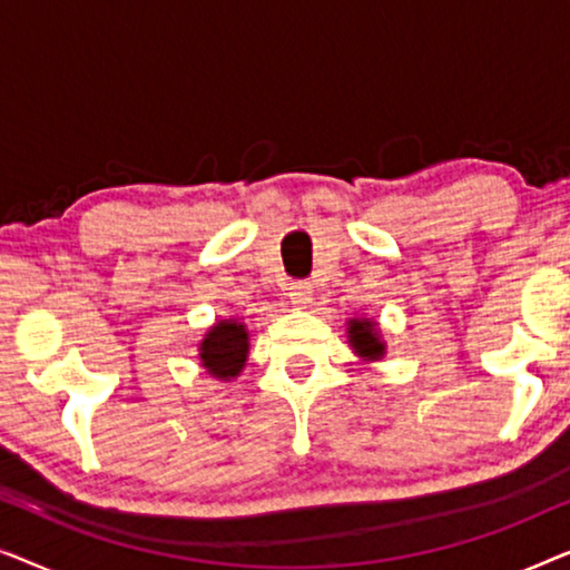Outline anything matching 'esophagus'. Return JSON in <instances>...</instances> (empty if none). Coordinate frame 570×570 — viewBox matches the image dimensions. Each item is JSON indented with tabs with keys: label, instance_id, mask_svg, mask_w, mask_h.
<instances>
[{
	"label": "esophagus",
	"instance_id": "34e87169",
	"mask_svg": "<svg viewBox=\"0 0 570 570\" xmlns=\"http://www.w3.org/2000/svg\"><path fill=\"white\" fill-rule=\"evenodd\" d=\"M287 295H291L293 303H306L314 291H311V283H306V279H298V283H291V287H287Z\"/></svg>",
	"mask_w": 570,
	"mask_h": 570
}]
</instances>
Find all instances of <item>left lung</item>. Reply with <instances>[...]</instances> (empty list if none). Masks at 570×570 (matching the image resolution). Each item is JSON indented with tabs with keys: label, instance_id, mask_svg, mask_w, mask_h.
<instances>
[{
	"label": "left lung",
	"instance_id": "obj_1",
	"mask_svg": "<svg viewBox=\"0 0 570 570\" xmlns=\"http://www.w3.org/2000/svg\"><path fill=\"white\" fill-rule=\"evenodd\" d=\"M350 342H353L355 353H361L363 357L384 355V345L379 342L376 324L371 322H350Z\"/></svg>",
	"mask_w": 570,
	"mask_h": 570
}]
</instances>
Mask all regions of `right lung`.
I'll return each mask as SVG.
<instances>
[{
    "label": "right lung",
    "instance_id": "right-lung-1",
    "mask_svg": "<svg viewBox=\"0 0 570 570\" xmlns=\"http://www.w3.org/2000/svg\"><path fill=\"white\" fill-rule=\"evenodd\" d=\"M202 363L217 379L238 376L246 363L248 353V334L244 324L238 322H220L207 332L202 342Z\"/></svg>",
    "mask_w": 570,
    "mask_h": 570
}]
</instances>
